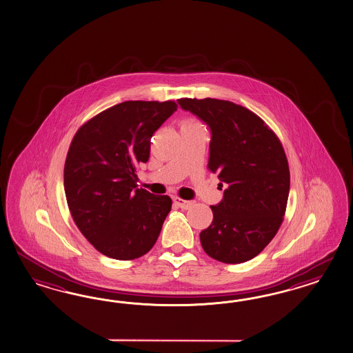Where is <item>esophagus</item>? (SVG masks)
I'll return each instance as SVG.
<instances>
[{
  "label": "esophagus",
  "instance_id": "34e87169",
  "mask_svg": "<svg viewBox=\"0 0 353 353\" xmlns=\"http://www.w3.org/2000/svg\"><path fill=\"white\" fill-rule=\"evenodd\" d=\"M174 203L178 206V208H181L183 210H187V209H190L193 206V201H187V200H183L181 197H175L174 199Z\"/></svg>",
  "mask_w": 353,
  "mask_h": 353
}]
</instances>
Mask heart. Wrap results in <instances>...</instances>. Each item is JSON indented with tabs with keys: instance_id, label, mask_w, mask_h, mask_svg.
Here are the masks:
<instances>
[{
	"instance_id": "b5f03b06",
	"label": "heart",
	"mask_w": 353,
	"mask_h": 353,
	"mask_svg": "<svg viewBox=\"0 0 353 353\" xmlns=\"http://www.w3.org/2000/svg\"><path fill=\"white\" fill-rule=\"evenodd\" d=\"M202 126L200 122L194 119H184L181 123V129H190V128H200Z\"/></svg>"
}]
</instances>
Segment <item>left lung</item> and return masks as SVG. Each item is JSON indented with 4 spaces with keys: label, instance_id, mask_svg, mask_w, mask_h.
Here are the masks:
<instances>
[{
    "label": "left lung",
    "instance_id": "1",
    "mask_svg": "<svg viewBox=\"0 0 353 353\" xmlns=\"http://www.w3.org/2000/svg\"><path fill=\"white\" fill-rule=\"evenodd\" d=\"M178 103L212 130L208 169L225 185L212 222L200 233L205 252L227 264L248 262L272 241L286 212L290 172L281 141L254 112L221 99Z\"/></svg>",
    "mask_w": 353,
    "mask_h": 353
}]
</instances>
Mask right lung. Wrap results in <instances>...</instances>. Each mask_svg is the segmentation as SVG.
Masks as SVG:
<instances>
[{
	"mask_svg": "<svg viewBox=\"0 0 353 353\" xmlns=\"http://www.w3.org/2000/svg\"><path fill=\"white\" fill-rule=\"evenodd\" d=\"M178 104L128 101L98 113L76 131L64 163V191L73 222L105 256L131 261L157 241L172 201L137 188L153 132Z\"/></svg>",
	"mask_w": 353,
	"mask_h": 353,
	"instance_id": "right-lung-1",
	"label": "right lung"
}]
</instances>
